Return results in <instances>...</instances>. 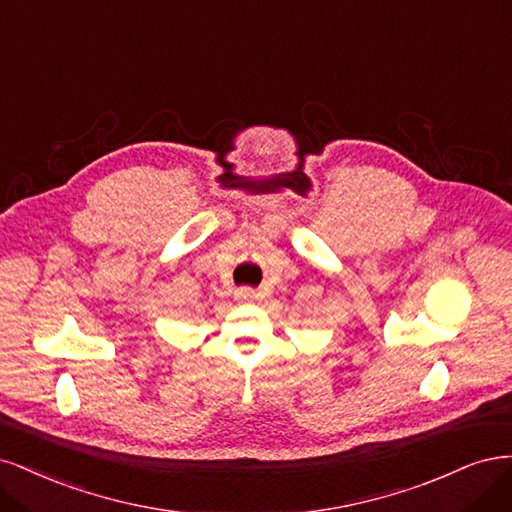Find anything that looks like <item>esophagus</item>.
<instances>
[{"mask_svg": "<svg viewBox=\"0 0 512 512\" xmlns=\"http://www.w3.org/2000/svg\"><path fill=\"white\" fill-rule=\"evenodd\" d=\"M236 298L238 300H253L255 298V291L249 289V287H242V289L236 291Z\"/></svg>", "mask_w": 512, "mask_h": 512, "instance_id": "obj_1", "label": "esophagus"}]
</instances>
